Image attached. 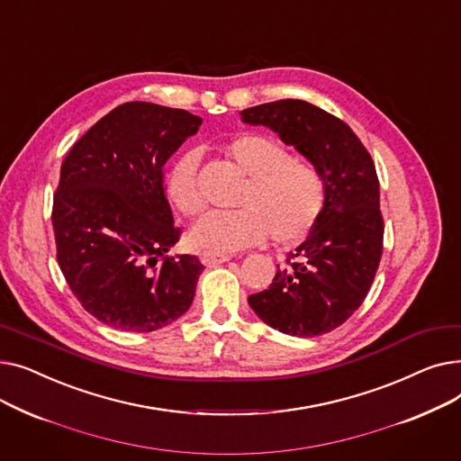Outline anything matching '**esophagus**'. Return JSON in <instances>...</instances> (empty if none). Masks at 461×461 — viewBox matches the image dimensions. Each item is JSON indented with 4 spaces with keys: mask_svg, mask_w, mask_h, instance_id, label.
<instances>
[{
    "mask_svg": "<svg viewBox=\"0 0 461 461\" xmlns=\"http://www.w3.org/2000/svg\"><path fill=\"white\" fill-rule=\"evenodd\" d=\"M231 259V256L230 254H222V252H209V250H205V252H202V261H203V265H218V263H224V261H230Z\"/></svg>",
    "mask_w": 461,
    "mask_h": 461,
    "instance_id": "esophagus-1",
    "label": "esophagus"
}]
</instances>
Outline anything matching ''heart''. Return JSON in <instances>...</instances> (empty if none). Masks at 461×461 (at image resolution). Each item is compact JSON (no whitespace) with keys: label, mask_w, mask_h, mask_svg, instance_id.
<instances>
[{"label":"heart","mask_w":461,"mask_h":461,"mask_svg":"<svg viewBox=\"0 0 461 461\" xmlns=\"http://www.w3.org/2000/svg\"><path fill=\"white\" fill-rule=\"evenodd\" d=\"M222 149L249 176L237 194L239 209L207 212L194 226L192 243L209 252H235L259 245L269 235L280 247L303 243L325 209L327 186L321 169L261 132L239 134ZM164 190L169 203L185 216H196L205 209L196 153L186 151L172 160Z\"/></svg>","instance_id":"b5f03b06"}]
</instances>
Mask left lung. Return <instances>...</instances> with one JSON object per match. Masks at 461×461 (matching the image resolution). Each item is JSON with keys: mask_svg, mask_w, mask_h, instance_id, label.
Instances as JSON below:
<instances>
[{"mask_svg": "<svg viewBox=\"0 0 461 461\" xmlns=\"http://www.w3.org/2000/svg\"><path fill=\"white\" fill-rule=\"evenodd\" d=\"M245 123L271 127L325 177L327 200L316 228L287 254L273 284L249 297L273 329L312 338L334 330L365 303L383 254L379 179L368 149L336 115L299 99L240 112Z\"/></svg>", "mask_w": 461, "mask_h": 461, "instance_id": "left-lung-1", "label": "left lung"}]
</instances>
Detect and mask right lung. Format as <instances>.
<instances>
[{"label":"right lung","mask_w":461,"mask_h":461,"mask_svg":"<svg viewBox=\"0 0 461 461\" xmlns=\"http://www.w3.org/2000/svg\"><path fill=\"white\" fill-rule=\"evenodd\" d=\"M202 117L151 103L106 113L67 153L54 192L59 269L101 323L151 332L190 308L203 265L166 256L181 239L162 166L198 132Z\"/></svg>","instance_id":"obj_1"}]
</instances>
